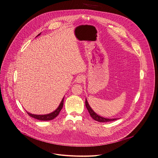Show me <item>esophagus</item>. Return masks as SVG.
<instances>
[{
  "mask_svg": "<svg viewBox=\"0 0 158 158\" xmlns=\"http://www.w3.org/2000/svg\"><path fill=\"white\" fill-rule=\"evenodd\" d=\"M85 77L84 75H80L76 77V82L77 83H82L83 82L85 81Z\"/></svg>",
  "mask_w": 158,
  "mask_h": 158,
  "instance_id": "obj_1",
  "label": "esophagus"
}]
</instances>
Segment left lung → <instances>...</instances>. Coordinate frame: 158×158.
Returning a JSON list of instances; mask_svg holds the SVG:
<instances>
[{
	"label": "left lung",
	"instance_id": "8db88e82",
	"mask_svg": "<svg viewBox=\"0 0 158 158\" xmlns=\"http://www.w3.org/2000/svg\"><path fill=\"white\" fill-rule=\"evenodd\" d=\"M85 106L87 108L88 111L91 116V117L95 121H98V122H100V123H106V122H110V121H113L115 120H117L118 118H114V119H108V118H105L103 117H101L100 116H99L98 114H97L91 108V106L89 105L87 99H85Z\"/></svg>",
	"mask_w": 158,
	"mask_h": 158
}]
</instances>
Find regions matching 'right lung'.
<instances>
[{
    "label": "right lung",
    "instance_id": "obj_1",
    "mask_svg": "<svg viewBox=\"0 0 158 158\" xmlns=\"http://www.w3.org/2000/svg\"><path fill=\"white\" fill-rule=\"evenodd\" d=\"M40 35V33L37 36ZM64 98H63V99H62V101L60 103L59 106L57 107V108L56 110H54L53 112L51 113L47 114L39 115V114H31V113H28L27 111V113H28V114L30 116H31V117H32V118H33L35 119H36L40 120V121H50V120H52L53 119H54L56 116H58V114H59L60 110H62V108L63 107V105H64Z\"/></svg>",
    "mask_w": 158,
    "mask_h": 158
}]
</instances>
